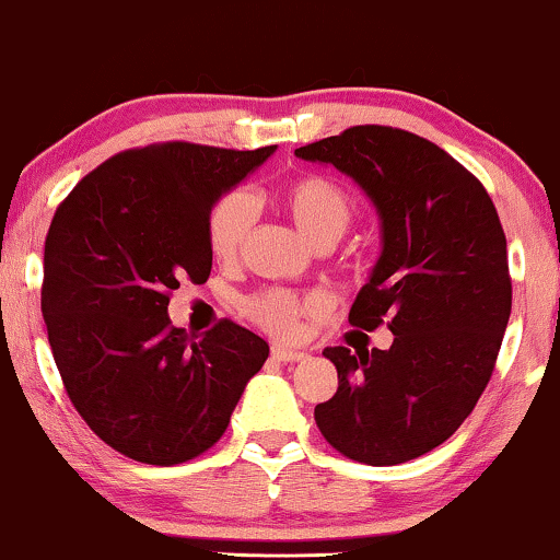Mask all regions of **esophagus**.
<instances>
[{
	"mask_svg": "<svg viewBox=\"0 0 560 560\" xmlns=\"http://www.w3.org/2000/svg\"><path fill=\"white\" fill-rule=\"evenodd\" d=\"M272 357L278 359V362H303V359H308V354L301 349H288V347H272Z\"/></svg>",
	"mask_w": 560,
	"mask_h": 560,
	"instance_id": "esophagus-1",
	"label": "esophagus"
}]
</instances>
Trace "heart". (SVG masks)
Returning <instances> with one entry per match:
<instances>
[{"label": "heart", "instance_id": "1", "mask_svg": "<svg viewBox=\"0 0 560 560\" xmlns=\"http://www.w3.org/2000/svg\"><path fill=\"white\" fill-rule=\"evenodd\" d=\"M285 209L295 226L313 247L336 244L354 219V203L339 183L324 175H305L290 183L285 196ZM257 221V198L249 190H232L221 196L211 209L206 224V242L211 255L229 262L240 255L244 240ZM244 313L275 336H293L305 313H311V303L298 298L290 290L270 288L244 301Z\"/></svg>", "mask_w": 560, "mask_h": 560}]
</instances>
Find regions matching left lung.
<instances>
[{
    "label": "left lung",
    "instance_id": "left-lung-1",
    "mask_svg": "<svg viewBox=\"0 0 560 560\" xmlns=\"http://www.w3.org/2000/svg\"><path fill=\"white\" fill-rule=\"evenodd\" d=\"M295 155L349 175L377 211L382 249L349 320L395 336L387 351H324L339 389L316 423L354 462H410L454 435L492 377L512 311L500 217L466 167L402 129L351 127Z\"/></svg>",
    "mask_w": 560,
    "mask_h": 560
}]
</instances>
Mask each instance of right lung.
<instances>
[{
    "mask_svg": "<svg viewBox=\"0 0 560 560\" xmlns=\"http://www.w3.org/2000/svg\"><path fill=\"white\" fill-rule=\"evenodd\" d=\"M275 150L121 152L52 217L43 262L52 359L91 431L135 462L171 466L211 448L270 354L232 320L188 341L167 303L183 278H209L211 209Z\"/></svg>",
    "mask_w": 560,
    "mask_h": 560,
    "instance_id": "right-lung-1",
    "label": "right lung"
}]
</instances>
